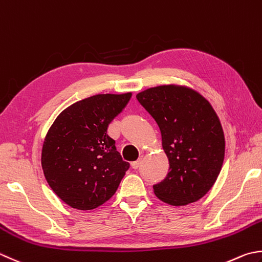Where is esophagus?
Returning <instances> with one entry per match:
<instances>
[{"instance_id":"34e87169","label":"esophagus","mask_w":262,"mask_h":262,"mask_svg":"<svg viewBox=\"0 0 262 262\" xmlns=\"http://www.w3.org/2000/svg\"><path fill=\"white\" fill-rule=\"evenodd\" d=\"M142 157H144V156H140L139 159H138L136 162H132V163H131V166H132V169H133V170H137L138 167L140 166V164H141V161H142Z\"/></svg>"}]
</instances>
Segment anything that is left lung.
<instances>
[{
  "label": "left lung",
  "instance_id": "left-lung-1",
  "mask_svg": "<svg viewBox=\"0 0 262 262\" xmlns=\"http://www.w3.org/2000/svg\"><path fill=\"white\" fill-rule=\"evenodd\" d=\"M159 125L169 173L152 186L171 205L202 199L218 178L225 157V137L209 101L190 89L162 85L137 95Z\"/></svg>",
  "mask_w": 262,
  "mask_h": 262
}]
</instances>
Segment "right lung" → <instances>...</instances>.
Returning <instances> with one entry per match:
<instances>
[{
	"instance_id": "obj_1",
	"label": "right lung",
	"mask_w": 262,
	"mask_h": 262,
	"mask_svg": "<svg viewBox=\"0 0 262 262\" xmlns=\"http://www.w3.org/2000/svg\"><path fill=\"white\" fill-rule=\"evenodd\" d=\"M97 95L66 108L44 140L42 169L51 189L77 210H92L115 194L130 164L122 160L108 125L131 99Z\"/></svg>"
}]
</instances>
